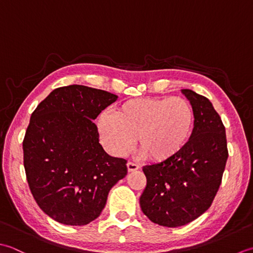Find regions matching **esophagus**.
<instances>
[{
    "label": "esophagus",
    "mask_w": 253,
    "mask_h": 253,
    "mask_svg": "<svg viewBox=\"0 0 253 253\" xmlns=\"http://www.w3.org/2000/svg\"><path fill=\"white\" fill-rule=\"evenodd\" d=\"M126 167H127V171L128 172H132V171H135V170H137L138 168V165H136V164H134V163H131V162H128L127 164H126Z\"/></svg>",
    "instance_id": "34e87169"
}]
</instances>
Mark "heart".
Here are the masks:
<instances>
[{
	"label": "heart",
	"instance_id": "heart-1",
	"mask_svg": "<svg viewBox=\"0 0 253 253\" xmlns=\"http://www.w3.org/2000/svg\"><path fill=\"white\" fill-rule=\"evenodd\" d=\"M194 121L193 108L183 98L146 97L123 102L112 116L102 113L97 126L113 155H126L136 137L142 155L159 163L182 151L192 135Z\"/></svg>",
	"mask_w": 253,
	"mask_h": 253
}]
</instances>
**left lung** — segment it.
Masks as SVG:
<instances>
[{"mask_svg": "<svg viewBox=\"0 0 253 253\" xmlns=\"http://www.w3.org/2000/svg\"><path fill=\"white\" fill-rule=\"evenodd\" d=\"M181 92L194 110L191 137L174 157L143 167L142 212L165 227L183 226L208 211L228 158L225 126L212 102L191 89Z\"/></svg>", "mask_w": 253, "mask_h": 253, "instance_id": "1", "label": "left lung"}]
</instances>
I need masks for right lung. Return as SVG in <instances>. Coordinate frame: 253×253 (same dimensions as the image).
Wrapping results in <instances>:
<instances>
[{"label":"right lung","mask_w":253,"mask_h":253,"mask_svg":"<svg viewBox=\"0 0 253 253\" xmlns=\"http://www.w3.org/2000/svg\"><path fill=\"white\" fill-rule=\"evenodd\" d=\"M117 99L101 89L64 86L30 117L23 142L26 177L39 208L61 224L96 219L111 188L126 176V161L108 155L92 123Z\"/></svg>","instance_id":"right-lung-1"}]
</instances>
